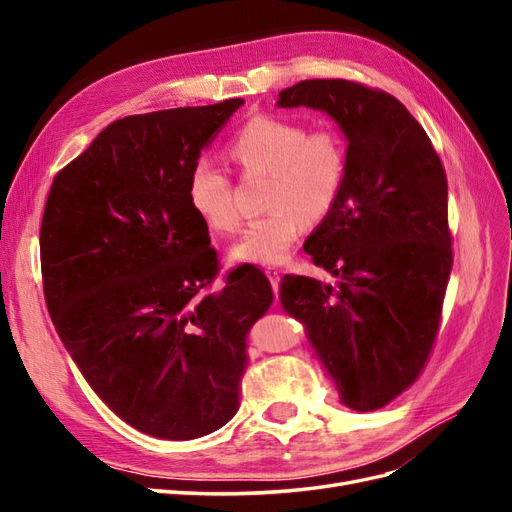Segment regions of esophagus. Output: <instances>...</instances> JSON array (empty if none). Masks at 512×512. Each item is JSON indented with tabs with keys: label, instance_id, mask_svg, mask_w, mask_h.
I'll return each instance as SVG.
<instances>
[{
	"label": "esophagus",
	"instance_id": "34e87169",
	"mask_svg": "<svg viewBox=\"0 0 512 512\" xmlns=\"http://www.w3.org/2000/svg\"><path fill=\"white\" fill-rule=\"evenodd\" d=\"M267 277H269V282L273 286V292H277V288H280V280H282V271L280 269H267Z\"/></svg>",
	"mask_w": 512,
	"mask_h": 512
}]
</instances>
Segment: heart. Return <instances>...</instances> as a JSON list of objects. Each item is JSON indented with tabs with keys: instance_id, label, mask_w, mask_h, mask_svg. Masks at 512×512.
<instances>
[{
	"instance_id": "b5f03b06",
	"label": "heart",
	"mask_w": 512,
	"mask_h": 512,
	"mask_svg": "<svg viewBox=\"0 0 512 512\" xmlns=\"http://www.w3.org/2000/svg\"><path fill=\"white\" fill-rule=\"evenodd\" d=\"M232 158L245 173H269V213L252 220L230 247V260L271 267L284 262L303 232L335 209L346 188L348 149L335 128L307 130L299 119L256 115L232 136ZM188 200L198 218L220 232L239 226L232 181L224 168L200 160L188 175Z\"/></svg>"
}]
</instances>
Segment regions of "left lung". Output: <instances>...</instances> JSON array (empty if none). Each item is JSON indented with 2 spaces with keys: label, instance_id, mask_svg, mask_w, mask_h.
Listing matches in <instances>:
<instances>
[{
  "label": "left lung",
  "instance_id": "left-lung-1",
  "mask_svg": "<svg viewBox=\"0 0 512 512\" xmlns=\"http://www.w3.org/2000/svg\"><path fill=\"white\" fill-rule=\"evenodd\" d=\"M280 108L327 113L348 141L346 188L303 250L335 284L284 275L297 318L344 406L369 412L421 374L453 267L448 185L429 136L391 94L344 79L301 81Z\"/></svg>",
  "mask_w": 512,
  "mask_h": 512
}]
</instances>
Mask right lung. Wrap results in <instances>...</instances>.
<instances>
[{"mask_svg":"<svg viewBox=\"0 0 512 512\" xmlns=\"http://www.w3.org/2000/svg\"><path fill=\"white\" fill-rule=\"evenodd\" d=\"M209 106L106 126L53 179L40 228L44 299L91 389L121 421L194 440L239 410L245 337L273 303L252 265L218 275L188 175L230 115Z\"/></svg>","mask_w":512,"mask_h":512,"instance_id":"obj_1","label":"right lung"}]
</instances>
